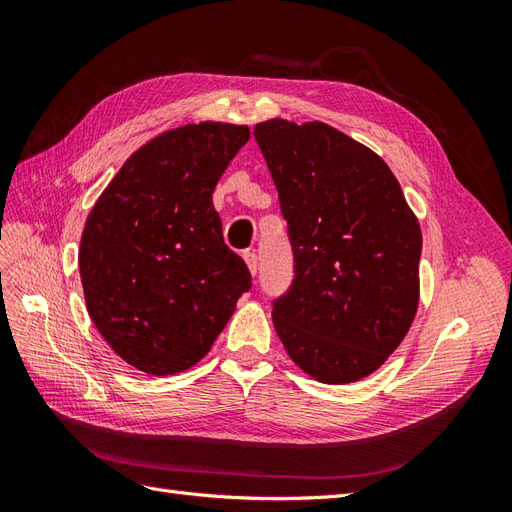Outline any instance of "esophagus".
<instances>
[{
    "instance_id": "1",
    "label": "esophagus",
    "mask_w": 512,
    "mask_h": 512,
    "mask_svg": "<svg viewBox=\"0 0 512 512\" xmlns=\"http://www.w3.org/2000/svg\"><path fill=\"white\" fill-rule=\"evenodd\" d=\"M243 258L247 262V267H250L252 275H256V271H258V254H256V250H245Z\"/></svg>"
}]
</instances>
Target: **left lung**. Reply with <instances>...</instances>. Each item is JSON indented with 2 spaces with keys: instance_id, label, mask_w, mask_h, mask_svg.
<instances>
[{
  "instance_id": "8db88e82",
  "label": "left lung",
  "mask_w": 512,
  "mask_h": 512,
  "mask_svg": "<svg viewBox=\"0 0 512 512\" xmlns=\"http://www.w3.org/2000/svg\"><path fill=\"white\" fill-rule=\"evenodd\" d=\"M254 136L294 262L288 290L273 299L275 331L309 376L361 380L414 320L421 228L384 160L327 123L271 119Z\"/></svg>"
}]
</instances>
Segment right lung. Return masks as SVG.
Returning <instances> with one entry per match:
<instances>
[{"label":"right lung","mask_w":512,"mask_h":512,"mask_svg":"<svg viewBox=\"0 0 512 512\" xmlns=\"http://www.w3.org/2000/svg\"><path fill=\"white\" fill-rule=\"evenodd\" d=\"M247 138V126L213 121L164 132L89 213L79 252L87 312L108 346L147 374L203 359L252 288L211 198Z\"/></svg>","instance_id":"obj_1"}]
</instances>
